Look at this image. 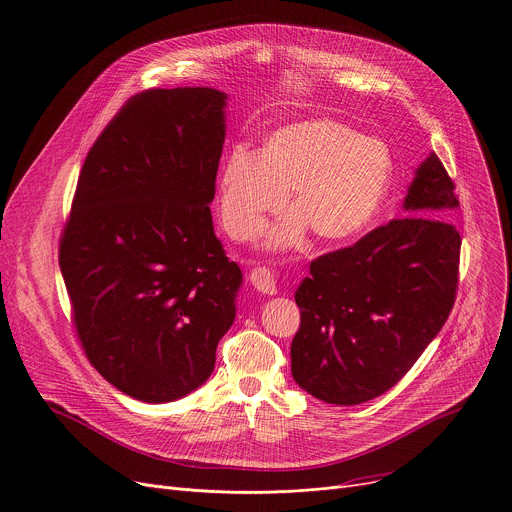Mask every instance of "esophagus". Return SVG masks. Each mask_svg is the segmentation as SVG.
<instances>
[{
    "label": "esophagus",
    "instance_id": "34e87169",
    "mask_svg": "<svg viewBox=\"0 0 512 512\" xmlns=\"http://www.w3.org/2000/svg\"><path fill=\"white\" fill-rule=\"evenodd\" d=\"M249 279H251V285H253L257 291H261V293H265V295L277 293L275 275H273L267 267H255V269H251Z\"/></svg>",
    "mask_w": 512,
    "mask_h": 512
}]
</instances>
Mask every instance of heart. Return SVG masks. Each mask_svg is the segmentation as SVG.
<instances>
[{"label": "heart", "instance_id": "1", "mask_svg": "<svg viewBox=\"0 0 512 512\" xmlns=\"http://www.w3.org/2000/svg\"><path fill=\"white\" fill-rule=\"evenodd\" d=\"M392 181L384 142L329 118L301 120L273 132L263 148L235 146L219 185V219L237 241L259 235L293 191L297 209L267 233L271 247L299 243L303 231L325 243L360 235L380 213Z\"/></svg>", "mask_w": 512, "mask_h": 512}]
</instances>
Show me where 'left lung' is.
Returning <instances> with one entry per match:
<instances>
[{"label": "left lung", "mask_w": 512, "mask_h": 512, "mask_svg": "<svg viewBox=\"0 0 512 512\" xmlns=\"http://www.w3.org/2000/svg\"><path fill=\"white\" fill-rule=\"evenodd\" d=\"M460 207L432 152L392 219L358 243L311 261L295 291L301 323L293 380L317 400L356 406L396 386L446 323L458 289Z\"/></svg>", "instance_id": "left-lung-1"}]
</instances>
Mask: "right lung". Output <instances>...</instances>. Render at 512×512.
I'll return each mask as SVG.
<instances>
[{
	"mask_svg": "<svg viewBox=\"0 0 512 512\" xmlns=\"http://www.w3.org/2000/svg\"><path fill=\"white\" fill-rule=\"evenodd\" d=\"M227 94L152 88L92 144L60 237L72 323L98 374L140 402L205 384L243 273L213 231Z\"/></svg>",
	"mask_w": 512,
	"mask_h": 512,
	"instance_id": "right-lung-1",
	"label": "right lung"
}]
</instances>
